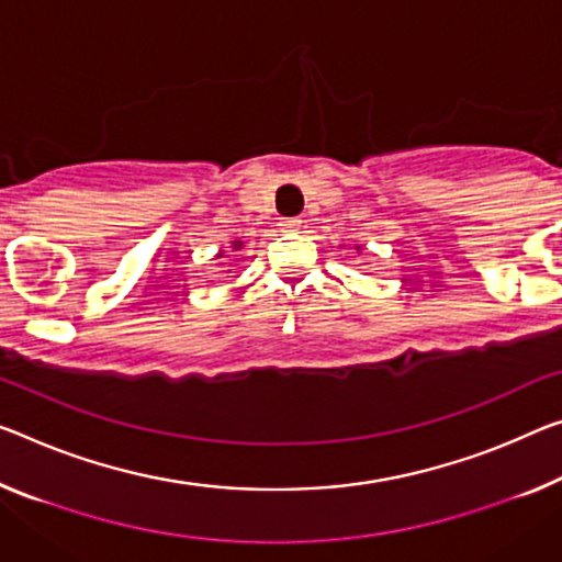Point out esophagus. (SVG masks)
<instances>
[{
    "label": "esophagus",
    "mask_w": 562,
    "mask_h": 562,
    "mask_svg": "<svg viewBox=\"0 0 562 562\" xmlns=\"http://www.w3.org/2000/svg\"><path fill=\"white\" fill-rule=\"evenodd\" d=\"M301 218H281V228L283 231H299Z\"/></svg>",
    "instance_id": "esophagus-1"
}]
</instances>
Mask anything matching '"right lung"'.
Masks as SVG:
<instances>
[{
    "label": "right lung",
    "instance_id": "1",
    "mask_svg": "<svg viewBox=\"0 0 562 562\" xmlns=\"http://www.w3.org/2000/svg\"><path fill=\"white\" fill-rule=\"evenodd\" d=\"M233 246H236V251H238V248H240V244H238V240H236V244H233Z\"/></svg>",
    "mask_w": 562,
    "mask_h": 562
}]
</instances>
